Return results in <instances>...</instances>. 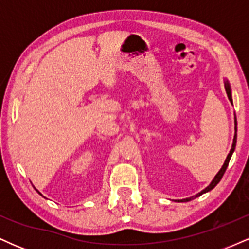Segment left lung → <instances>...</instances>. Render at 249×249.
I'll use <instances>...</instances> for the list:
<instances>
[{
  "label": "left lung",
  "instance_id": "8db88e82",
  "mask_svg": "<svg viewBox=\"0 0 249 249\" xmlns=\"http://www.w3.org/2000/svg\"><path fill=\"white\" fill-rule=\"evenodd\" d=\"M225 89H226V93H227V96H228V99H230V102L232 103V105H233V101H232V91H231V87H230V84H228L227 81L225 82ZM234 123H235V127H234V128H235V134H234L232 148H231L230 153H228L227 158H226V160H225V162H224V165H222V167L220 168L219 172L216 173L215 177H214V179L212 180V182H211V184L208 185V186H207L206 188H205V190H202L201 192L198 193V194H196V196H191V198H186V199H181V200H176V201H178V202L190 201V200L196 198V196H201V194H204V193H206V192H210L211 190H213V188L215 187L216 185L219 184V181H220V180H221L222 176H224L225 172H226V168H227V166H228V162H230V160H231V157H232L234 150H235V145H236V125H238V124H236V118H235V121H234Z\"/></svg>",
  "mask_w": 249,
  "mask_h": 249
}]
</instances>
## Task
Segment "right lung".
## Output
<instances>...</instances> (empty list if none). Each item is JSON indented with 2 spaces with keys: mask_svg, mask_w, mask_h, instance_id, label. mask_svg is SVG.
<instances>
[{
  "mask_svg": "<svg viewBox=\"0 0 249 249\" xmlns=\"http://www.w3.org/2000/svg\"><path fill=\"white\" fill-rule=\"evenodd\" d=\"M36 191H37V190H36ZM37 192H38V191H37ZM38 193H39V192H38ZM39 194H41V193H39Z\"/></svg>",
  "mask_w": 249,
  "mask_h": 249,
  "instance_id": "obj_1",
  "label": "right lung"
}]
</instances>
